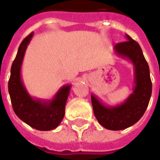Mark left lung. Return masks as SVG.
I'll return each mask as SVG.
<instances>
[{
	"label": "left lung",
	"instance_id": "1",
	"mask_svg": "<svg viewBox=\"0 0 160 160\" xmlns=\"http://www.w3.org/2000/svg\"><path fill=\"white\" fill-rule=\"evenodd\" d=\"M127 41L114 46L115 52L130 60L135 67V88L133 93L121 105L105 107L92 94V109L99 123L108 130H123L138 122L145 113L152 95L150 70L142 49L137 41L127 35Z\"/></svg>",
	"mask_w": 160,
	"mask_h": 160
}]
</instances>
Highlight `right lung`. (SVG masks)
<instances>
[{
  "instance_id": "obj_1",
  "label": "right lung",
  "mask_w": 160,
  "mask_h": 160,
  "mask_svg": "<svg viewBox=\"0 0 160 160\" xmlns=\"http://www.w3.org/2000/svg\"><path fill=\"white\" fill-rule=\"evenodd\" d=\"M33 33L28 35L18 48L11 67L8 92L14 112L22 121L37 130H53L60 125L64 117L65 106L71 86L63 87L56 96L48 102L33 99L28 93L22 82L21 68L26 48L33 37Z\"/></svg>"
}]
</instances>
